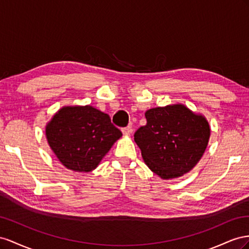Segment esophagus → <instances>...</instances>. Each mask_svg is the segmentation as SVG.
Masks as SVG:
<instances>
[{"instance_id":"34e87169","label":"esophagus","mask_w":249,"mask_h":249,"mask_svg":"<svg viewBox=\"0 0 249 249\" xmlns=\"http://www.w3.org/2000/svg\"><path fill=\"white\" fill-rule=\"evenodd\" d=\"M122 132H123L124 136H130L131 132H132V128H131L130 126H128V127H125V128H123V129H122Z\"/></svg>"}]
</instances>
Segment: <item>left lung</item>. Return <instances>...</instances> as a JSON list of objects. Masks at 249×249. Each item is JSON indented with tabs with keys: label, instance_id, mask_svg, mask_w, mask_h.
Here are the masks:
<instances>
[{
	"label": "left lung",
	"instance_id": "obj_1",
	"mask_svg": "<svg viewBox=\"0 0 249 249\" xmlns=\"http://www.w3.org/2000/svg\"><path fill=\"white\" fill-rule=\"evenodd\" d=\"M147 124L134 133L145 164L162 179L180 177L193 169L207 149L211 129L202 115L183 104L145 112Z\"/></svg>",
	"mask_w": 249,
	"mask_h": 249
}]
</instances>
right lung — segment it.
<instances>
[{
  "label": "right lung",
  "instance_id": "obj_1",
  "mask_svg": "<svg viewBox=\"0 0 249 249\" xmlns=\"http://www.w3.org/2000/svg\"><path fill=\"white\" fill-rule=\"evenodd\" d=\"M49 146L67 169L90 172L122 137L107 113L90 105L65 106L46 126Z\"/></svg>",
  "mask_w": 249,
  "mask_h": 249
}]
</instances>
